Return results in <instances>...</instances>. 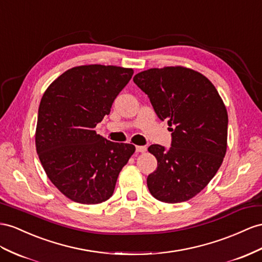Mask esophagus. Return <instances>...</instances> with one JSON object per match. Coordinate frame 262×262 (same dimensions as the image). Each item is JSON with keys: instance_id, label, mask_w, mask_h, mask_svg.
Returning <instances> with one entry per match:
<instances>
[{"instance_id": "34e87169", "label": "esophagus", "mask_w": 262, "mask_h": 262, "mask_svg": "<svg viewBox=\"0 0 262 262\" xmlns=\"http://www.w3.org/2000/svg\"><path fill=\"white\" fill-rule=\"evenodd\" d=\"M147 150L146 146H136V151L137 152H145Z\"/></svg>"}]
</instances>
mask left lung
I'll return each instance as SVG.
<instances>
[{"label": "left lung", "instance_id": "obj_1", "mask_svg": "<svg viewBox=\"0 0 262 262\" xmlns=\"http://www.w3.org/2000/svg\"><path fill=\"white\" fill-rule=\"evenodd\" d=\"M157 116L167 120L171 147L151 145L157 168L147 177L152 197L177 204L195 197L209 184L227 151L228 113L213 84L184 66L149 69L134 76Z\"/></svg>", "mask_w": 262, "mask_h": 262}]
</instances>
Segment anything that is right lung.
Here are the masks:
<instances>
[{
  "instance_id": "1",
  "label": "right lung",
  "mask_w": 262,
  "mask_h": 262,
  "mask_svg": "<svg viewBox=\"0 0 262 262\" xmlns=\"http://www.w3.org/2000/svg\"><path fill=\"white\" fill-rule=\"evenodd\" d=\"M133 69L82 65L67 70L43 94L36 151L49 179L75 203L96 205L113 195L120 170L135 152L94 130L129 82Z\"/></svg>"
}]
</instances>
